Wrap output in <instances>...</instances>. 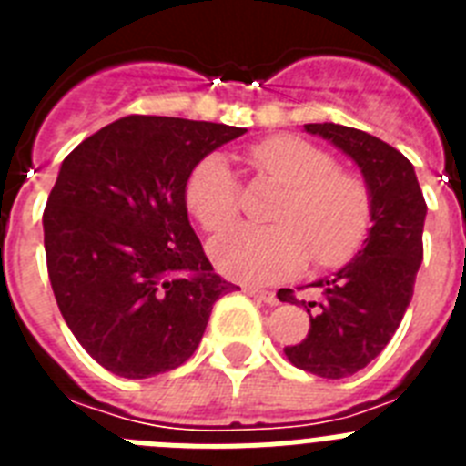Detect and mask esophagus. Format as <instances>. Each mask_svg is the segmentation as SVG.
I'll return each instance as SVG.
<instances>
[{"mask_svg": "<svg viewBox=\"0 0 466 466\" xmlns=\"http://www.w3.org/2000/svg\"><path fill=\"white\" fill-rule=\"evenodd\" d=\"M247 296H254V299L263 300V303H268V306H278V296L275 291H266V289H254V287H245Z\"/></svg>", "mask_w": 466, "mask_h": 466, "instance_id": "1", "label": "esophagus"}]
</instances>
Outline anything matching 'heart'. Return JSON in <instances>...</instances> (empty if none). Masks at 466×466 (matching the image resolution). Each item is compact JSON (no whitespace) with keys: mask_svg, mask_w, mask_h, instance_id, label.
Listing matches in <instances>:
<instances>
[{"mask_svg":"<svg viewBox=\"0 0 466 466\" xmlns=\"http://www.w3.org/2000/svg\"><path fill=\"white\" fill-rule=\"evenodd\" d=\"M252 163L284 187L273 226H233L209 245L214 266L230 279L266 284L291 278L312 257L319 268L348 261L371 226V196L361 179L336 170L324 149L299 137H270ZM187 205L208 230L238 217L240 187L221 151L205 156L187 182Z\"/></svg>","mask_w":466,"mask_h":466,"instance_id":"1","label":"heart"}]
</instances>
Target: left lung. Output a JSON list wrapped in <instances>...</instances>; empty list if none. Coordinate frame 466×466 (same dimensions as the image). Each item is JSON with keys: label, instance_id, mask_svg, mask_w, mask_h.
Returning a JSON list of instances; mask_svg holds the SVG:
<instances>
[{"label": "left lung", "instance_id": "obj_1", "mask_svg": "<svg viewBox=\"0 0 466 466\" xmlns=\"http://www.w3.org/2000/svg\"><path fill=\"white\" fill-rule=\"evenodd\" d=\"M355 160L371 196V228L364 247L333 275L308 284L312 300H300L310 315V331L284 355L296 369L319 378H348L361 371L392 340L413 299L422 263L427 205L413 163L373 135L339 123H306ZM282 303H299L291 289H279Z\"/></svg>", "mask_w": 466, "mask_h": 466}]
</instances>
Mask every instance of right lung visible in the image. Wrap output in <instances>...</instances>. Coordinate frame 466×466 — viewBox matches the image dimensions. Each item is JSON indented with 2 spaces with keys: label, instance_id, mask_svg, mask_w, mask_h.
Instances as JSON below:
<instances>
[{
  "label": "right lung",
  "instance_id": "add662e5",
  "mask_svg": "<svg viewBox=\"0 0 466 466\" xmlns=\"http://www.w3.org/2000/svg\"><path fill=\"white\" fill-rule=\"evenodd\" d=\"M245 127L172 116L109 123L63 160L44 209L53 294L81 348L130 380L182 366L219 296L187 212L193 167Z\"/></svg>",
  "mask_w": 466,
  "mask_h": 466
}]
</instances>
